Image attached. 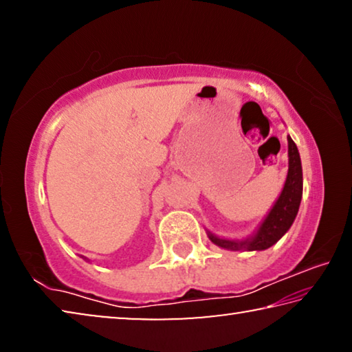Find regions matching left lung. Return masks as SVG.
I'll return each mask as SVG.
<instances>
[{
    "instance_id": "8db88e82",
    "label": "left lung",
    "mask_w": 352,
    "mask_h": 352,
    "mask_svg": "<svg viewBox=\"0 0 352 352\" xmlns=\"http://www.w3.org/2000/svg\"><path fill=\"white\" fill-rule=\"evenodd\" d=\"M289 141V172L287 178H285L284 188L281 190L275 205L267 214L264 222L261 223L258 231L248 237L245 241H231V239H222L211 233H208L211 242L216 245L226 248V250H248V252H254V250H267L281 239V237L287 233L289 228L294 223V220L300 210L301 197H302V169H301V158L298 147L294 140L287 136Z\"/></svg>"
}]
</instances>
